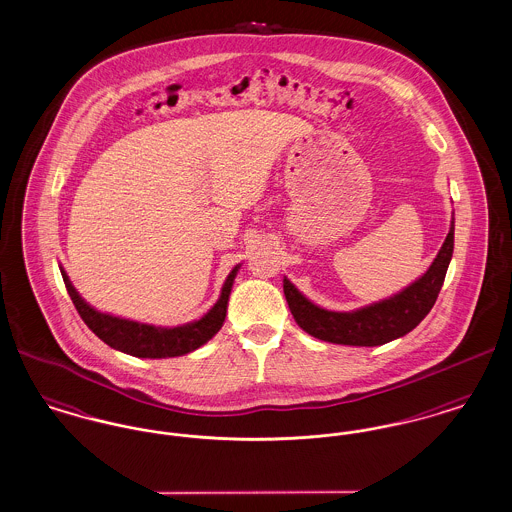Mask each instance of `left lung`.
Wrapping results in <instances>:
<instances>
[{"label":"left lung","mask_w":512,"mask_h":512,"mask_svg":"<svg viewBox=\"0 0 512 512\" xmlns=\"http://www.w3.org/2000/svg\"><path fill=\"white\" fill-rule=\"evenodd\" d=\"M455 219L428 270L413 284L355 311H328L315 305L284 276V295L295 322L313 338L340 345L376 347L403 338L430 313L453 257Z\"/></svg>","instance_id":"left-lung-1"}]
</instances>
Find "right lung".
<instances>
[{"instance_id":"obj_1","label":"right lung","mask_w":512,"mask_h":512,"mask_svg":"<svg viewBox=\"0 0 512 512\" xmlns=\"http://www.w3.org/2000/svg\"><path fill=\"white\" fill-rule=\"evenodd\" d=\"M240 267L242 265H236L230 270V274L226 276V280L222 284L217 303L203 317L197 318L194 322L182 324V326H174V328L153 326L146 322H136L130 318L101 313L90 303H86V299H82V295L74 290L73 282L69 280L65 268H59H61L63 282L73 299L78 315L86 322V326L98 336L99 340L105 341L109 347L122 351L126 355H132V357L167 359V357H180V355L192 353L219 332L222 322L226 318L228 299H230L234 278H236Z\"/></svg>"}]
</instances>
